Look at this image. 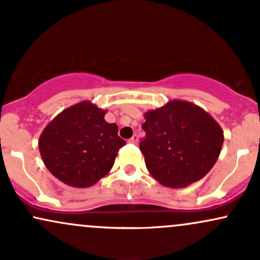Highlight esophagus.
<instances>
[{
  "instance_id": "obj_1",
  "label": "esophagus",
  "mask_w": 260,
  "mask_h": 260,
  "mask_svg": "<svg viewBox=\"0 0 260 260\" xmlns=\"http://www.w3.org/2000/svg\"><path fill=\"white\" fill-rule=\"evenodd\" d=\"M138 140H139L138 136H137V134H134L132 138L128 139V143H131V144H137V143H138Z\"/></svg>"
}]
</instances>
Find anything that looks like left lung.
I'll list each match as a JSON object with an SVG mask.
<instances>
[{
  "label": "left lung",
  "instance_id": "left-lung-1",
  "mask_svg": "<svg viewBox=\"0 0 260 260\" xmlns=\"http://www.w3.org/2000/svg\"><path fill=\"white\" fill-rule=\"evenodd\" d=\"M139 149L148 171L162 186L186 187L215 165L223 143L217 122L192 103L174 100L144 115Z\"/></svg>",
  "mask_w": 260,
  "mask_h": 260
}]
</instances>
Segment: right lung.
Returning <instances> with one entry per match:
<instances>
[{
  "mask_svg": "<svg viewBox=\"0 0 260 260\" xmlns=\"http://www.w3.org/2000/svg\"><path fill=\"white\" fill-rule=\"evenodd\" d=\"M105 113L83 101L47 124L39 139V150L56 178L71 187L85 188L112 169L126 142L118 137L117 124L105 121Z\"/></svg>",
  "mask_w": 260,
  "mask_h": 260,
  "instance_id": "add662e5",
  "label": "right lung"
}]
</instances>
